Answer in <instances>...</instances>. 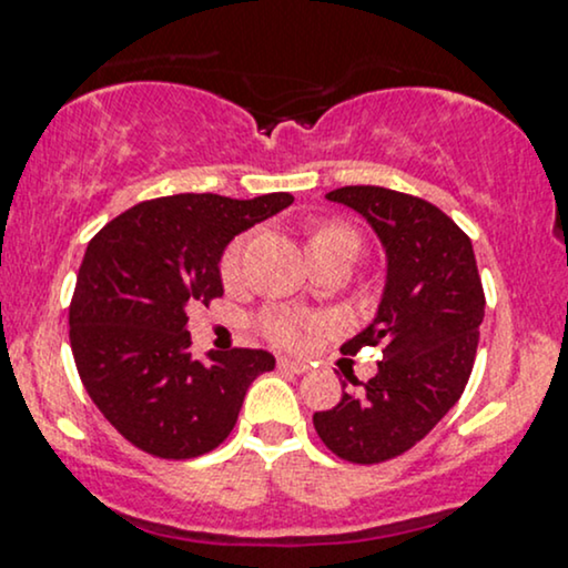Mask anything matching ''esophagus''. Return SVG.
Returning <instances> with one entry per match:
<instances>
[{"instance_id": "1", "label": "esophagus", "mask_w": 568, "mask_h": 568, "mask_svg": "<svg viewBox=\"0 0 568 568\" xmlns=\"http://www.w3.org/2000/svg\"><path fill=\"white\" fill-rule=\"evenodd\" d=\"M277 367H280V371L293 373V375H304L306 371H310V365H306V362H302V359H288V357L277 359Z\"/></svg>"}]
</instances>
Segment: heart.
Here are the masks:
<instances>
[{
    "mask_svg": "<svg viewBox=\"0 0 568 568\" xmlns=\"http://www.w3.org/2000/svg\"><path fill=\"white\" fill-rule=\"evenodd\" d=\"M245 245H248V237L243 235L235 237V241L224 248L222 262H219V272H222V280L227 285H235L237 280H241ZM359 248L362 243L357 232L336 222L320 224V227L310 235V251H333V254H346L357 258ZM262 331L266 333V338L275 341L280 346H304L310 333L314 331V325L310 320L293 317V314H266L262 320Z\"/></svg>",
    "mask_w": 568,
    "mask_h": 568,
    "instance_id": "obj_1",
    "label": "heart"
}]
</instances>
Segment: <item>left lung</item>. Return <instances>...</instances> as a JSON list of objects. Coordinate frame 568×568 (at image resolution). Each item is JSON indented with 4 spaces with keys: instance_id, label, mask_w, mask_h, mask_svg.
I'll return each mask as SVG.
<instances>
[{
    "instance_id": "obj_1",
    "label": "left lung",
    "mask_w": 568,
    "mask_h": 568,
    "mask_svg": "<svg viewBox=\"0 0 568 568\" xmlns=\"http://www.w3.org/2000/svg\"><path fill=\"white\" fill-rule=\"evenodd\" d=\"M367 219L386 251L375 320L341 346H381L378 373L359 394L314 413V428L341 460L373 466L407 453L439 423L474 371L484 288L470 237L423 197L349 184L325 195Z\"/></svg>"
}]
</instances>
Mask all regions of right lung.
<instances>
[{"label":"right lung","mask_w":568,"mask_h":568,"mask_svg":"<svg viewBox=\"0 0 568 568\" xmlns=\"http://www.w3.org/2000/svg\"><path fill=\"white\" fill-rule=\"evenodd\" d=\"M293 203L180 193L136 203L87 245L71 298V349L105 420L163 460L206 455L235 428L243 396L275 367L264 349L190 354L187 312L224 293V248Z\"/></svg>","instance_id":"right-lung-1"}]
</instances>
